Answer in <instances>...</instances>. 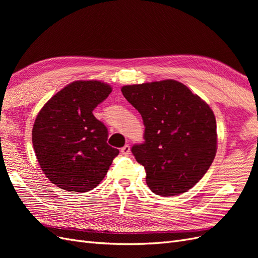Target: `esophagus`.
I'll list each match as a JSON object with an SVG mask.
<instances>
[{
    "label": "esophagus",
    "instance_id": "1",
    "mask_svg": "<svg viewBox=\"0 0 258 258\" xmlns=\"http://www.w3.org/2000/svg\"><path fill=\"white\" fill-rule=\"evenodd\" d=\"M120 152H121L122 155H128L130 153V146L128 144H126L123 147H121Z\"/></svg>",
    "mask_w": 258,
    "mask_h": 258
}]
</instances>
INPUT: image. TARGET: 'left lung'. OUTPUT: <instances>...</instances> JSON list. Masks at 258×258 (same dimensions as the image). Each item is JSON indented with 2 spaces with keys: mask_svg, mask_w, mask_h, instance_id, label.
<instances>
[{
  "mask_svg": "<svg viewBox=\"0 0 258 258\" xmlns=\"http://www.w3.org/2000/svg\"><path fill=\"white\" fill-rule=\"evenodd\" d=\"M123 97L141 114L144 142L131 147L160 196H176L196 185L216 154V120L210 106L182 83L128 85Z\"/></svg>",
  "mask_w": 258,
  "mask_h": 258,
  "instance_id": "8db88e82",
  "label": "left lung"
}]
</instances>
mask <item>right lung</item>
<instances>
[{
	"label": "right lung",
	"instance_id": "add662e5",
	"mask_svg": "<svg viewBox=\"0 0 258 258\" xmlns=\"http://www.w3.org/2000/svg\"><path fill=\"white\" fill-rule=\"evenodd\" d=\"M111 91L104 83L77 81L56 93L38 113L32 130L34 152L44 174L59 188L93 189L119 154L107 144L105 124L92 114Z\"/></svg>",
	"mask_w": 258,
	"mask_h": 258
}]
</instances>
